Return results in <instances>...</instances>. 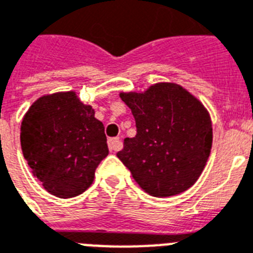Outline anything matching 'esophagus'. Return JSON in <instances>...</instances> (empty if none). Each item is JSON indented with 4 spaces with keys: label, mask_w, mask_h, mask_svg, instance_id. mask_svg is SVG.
I'll use <instances>...</instances> for the list:
<instances>
[{
    "label": "esophagus",
    "mask_w": 253,
    "mask_h": 253,
    "mask_svg": "<svg viewBox=\"0 0 253 253\" xmlns=\"http://www.w3.org/2000/svg\"><path fill=\"white\" fill-rule=\"evenodd\" d=\"M108 147L111 151H117L121 149V141L119 138H110L108 139Z\"/></svg>",
    "instance_id": "esophagus-1"
}]
</instances>
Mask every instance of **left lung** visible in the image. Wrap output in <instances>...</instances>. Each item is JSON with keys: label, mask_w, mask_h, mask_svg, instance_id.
<instances>
[{"label": "left lung", "mask_w": 253, "mask_h": 253, "mask_svg": "<svg viewBox=\"0 0 253 253\" xmlns=\"http://www.w3.org/2000/svg\"><path fill=\"white\" fill-rule=\"evenodd\" d=\"M132 110L137 134L124 139L117 158L154 197L187 191L203 173L211 150L209 112L180 84L161 82L143 92H120Z\"/></svg>", "instance_id": "1"}]
</instances>
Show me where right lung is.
Listing matches in <instances>:
<instances>
[{"instance_id": "add662e5", "label": "right lung", "mask_w": 253, "mask_h": 253, "mask_svg": "<svg viewBox=\"0 0 253 253\" xmlns=\"http://www.w3.org/2000/svg\"><path fill=\"white\" fill-rule=\"evenodd\" d=\"M21 146L34 176L60 199L86 191L108 155L104 125L74 91L44 95L34 102L22 120Z\"/></svg>"}]
</instances>
